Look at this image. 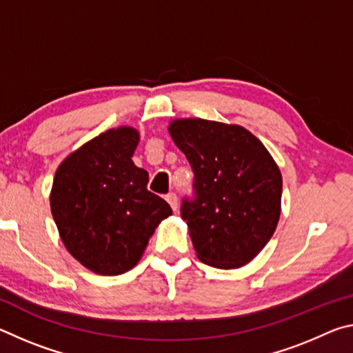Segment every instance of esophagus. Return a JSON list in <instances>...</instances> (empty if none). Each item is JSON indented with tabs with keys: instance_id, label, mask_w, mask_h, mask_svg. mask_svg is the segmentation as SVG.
I'll return each mask as SVG.
<instances>
[{
	"instance_id": "obj_1",
	"label": "esophagus",
	"mask_w": 353,
	"mask_h": 353,
	"mask_svg": "<svg viewBox=\"0 0 353 353\" xmlns=\"http://www.w3.org/2000/svg\"><path fill=\"white\" fill-rule=\"evenodd\" d=\"M165 199H166V202H168V204L171 205V208L172 210H177V194L176 193H168L165 196Z\"/></svg>"
}]
</instances>
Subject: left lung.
Wrapping results in <instances>:
<instances>
[{
    "label": "left lung",
    "mask_w": 353,
    "mask_h": 353,
    "mask_svg": "<svg viewBox=\"0 0 353 353\" xmlns=\"http://www.w3.org/2000/svg\"><path fill=\"white\" fill-rule=\"evenodd\" d=\"M170 134L194 174L193 198H183L198 259L219 270L246 265L276 230L282 174L248 129L201 118L174 119Z\"/></svg>",
    "instance_id": "obj_1"
}]
</instances>
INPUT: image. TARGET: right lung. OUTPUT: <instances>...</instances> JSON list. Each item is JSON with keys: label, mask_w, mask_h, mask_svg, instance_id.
<instances>
[{"label": "right lung", "mask_w": 353, "mask_h": 353, "mask_svg": "<svg viewBox=\"0 0 353 353\" xmlns=\"http://www.w3.org/2000/svg\"><path fill=\"white\" fill-rule=\"evenodd\" d=\"M134 128L110 129L71 152L56 171L51 213L68 252L101 276H118L139 263L168 202L148 190V171L132 155Z\"/></svg>", "instance_id": "1"}]
</instances>
